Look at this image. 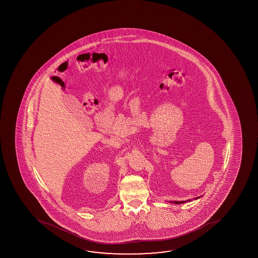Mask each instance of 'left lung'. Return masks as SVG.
Here are the masks:
<instances>
[{"mask_svg":"<svg viewBox=\"0 0 258 258\" xmlns=\"http://www.w3.org/2000/svg\"><path fill=\"white\" fill-rule=\"evenodd\" d=\"M199 198H200V197H197V198L195 199L197 200V199ZM186 202H188V201H186ZM186 202H184V201H181V202H176V201H175V202H173V203H175V204H180V203H186ZM189 202H190V201H189ZM171 203H172V202H171Z\"/></svg>","mask_w":258,"mask_h":258,"instance_id":"obj_1","label":"left lung"}]
</instances>
